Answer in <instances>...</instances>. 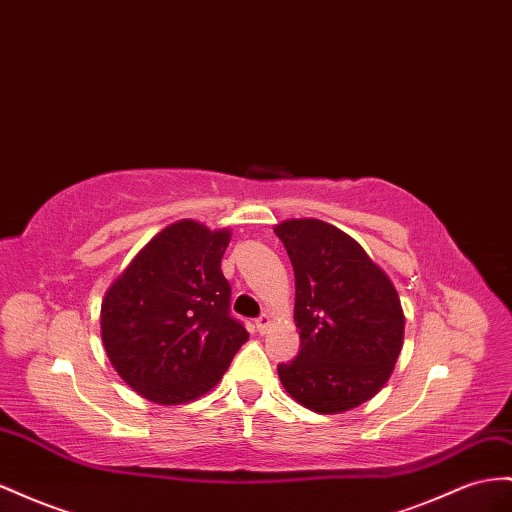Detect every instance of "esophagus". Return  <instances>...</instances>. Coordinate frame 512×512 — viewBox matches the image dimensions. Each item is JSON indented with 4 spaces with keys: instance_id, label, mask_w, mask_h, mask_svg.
<instances>
[{
    "instance_id": "obj_1",
    "label": "esophagus",
    "mask_w": 512,
    "mask_h": 512,
    "mask_svg": "<svg viewBox=\"0 0 512 512\" xmlns=\"http://www.w3.org/2000/svg\"><path fill=\"white\" fill-rule=\"evenodd\" d=\"M271 327V316L265 312V314H260L258 319H256V329L260 331V334H267V329Z\"/></svg>"
}]
</instances>
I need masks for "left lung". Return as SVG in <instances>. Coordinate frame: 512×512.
I'll use <instances>...</instances> for the list:
<instances>
[{
    "label": "left lung",
    "instance_id": "left-lung-1",
    "mask_svg": "<svg viewBox=\"0 0 512 512\" xmlns=\"http://www.w3.org/2000/svg\"><path fill=\"white\" fill-rule=\"evenodd\" d=\"M295 271L301 349L278 366L284 390L316 413L366 403L388 383L403 349L405 314L392 280L347 232L321 219L273 228Z\"/></svg>",
    "mask_w": 512,
    "mask_h": 512
}]
</instances>
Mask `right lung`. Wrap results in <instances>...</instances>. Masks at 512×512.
<instances>
[{
    "instance_id": "right-lung-1",
    "label": "right lung",
    "mask_w": 512,
    "mask_h": 512,
    "mask_svg": "<svg viewBox=\"0 0 512 512\" xmlns=\"http://www.w3.org/2000/svg\"><path fill=\"white\" fill-rule=\"evenodd\" d=\"M230 230L183 219L150 239L107 288L101 338L124 383L159 405L213 390L250 338L230 316Z\"/></svg>"
}]
</instances>
